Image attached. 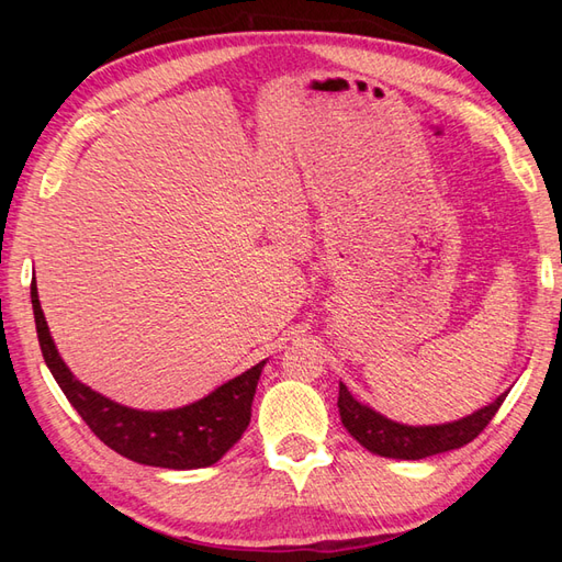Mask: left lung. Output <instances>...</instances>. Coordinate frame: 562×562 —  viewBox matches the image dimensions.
Segmentation results:
<instances>
[{
	"instance_id": "1",
	"label": "left lung",
	"mask_w": 562,
	"mask_h": 562,
	"mask_svg": "<svg viewBox=\"0 0 562 562\" xmlns=\"http://www.w3.org/2000/svg\"><path fill=\"white\" fill-rule=\"evenodd\" d=\"M507 393H499V396L483 405V408L473 411L471 415L459 417L453 423H441V425H403L391 420V417L376 413L374 408L357 401L348 386L340 381V393H338V411L345 429L360 441L364 449L379 457L386 459H405V461H417L435 457L441 451L459 449L469 445L475 437H479L485 425L493 420L495 413Z\"/></svg>"
}]
</instances>
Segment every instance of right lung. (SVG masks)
<instances>
[{
    "mask_svg": "<svg viewBox=\"0 0 562 562\" xmlns=\"http://www.w3.org/2000/svg\"><path fill=\"white\" fill-rule=\"evenodd\" d=\"M31 304L43 360L50 369L67 401L75 405L81 420L91 427L103 445L121 457L157 465V469L190 471L217 463L229 451L250 423V403L266 360L246 369L244 374L217 386L205 398L171 411H137L101 396L81 384L59 357L47 328L35 280L31 284Z\"/></svg>",
    "mask_w": 562,
    "mask_h": 562,
    "instance_id": "obj_1",
    "label": "right lung"
}]
</instances>
